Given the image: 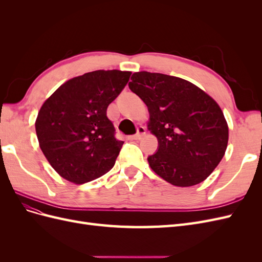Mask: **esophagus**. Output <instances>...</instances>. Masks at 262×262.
I'll use <instances>...</instances> for the list:
<instances>
[{
    "mask_svg": "<svg viewBox=\"0 0 262 262\" xmlns=\"http://www.w3.org/2000/svg\"><path fill=\"white\" fill-rule=\"evenodd\" d=\"M145 133H146V130H145L144 126H143V125H140V126H138L137 133L134 134V136L132 137V139H133V140H140L142 137L144 136Z\"/></svg>",
    "mask_w": 262,
    "mask_h": 262,
    "instance_id": "obj_1",
    "label": "esophagus"
}]
</instances>
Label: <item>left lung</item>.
<instances>
[{"instance_id":"left-lung-1","label":"left lung","mask_w":262,"mask_h":262,"mask_svg":"<svg viewBox=\"0 0 262 262\" xmlns=\"http://www.w3.org/2000/svg\"><path fill=\"white\" fill-rule=\"evenodd\" d=\"M129 89L145 102L158 146L147 157L158 176L177 187L207 179L223 158L228 126L216 101L180 77L137 72Z\"/></svg>"}]
</instances>
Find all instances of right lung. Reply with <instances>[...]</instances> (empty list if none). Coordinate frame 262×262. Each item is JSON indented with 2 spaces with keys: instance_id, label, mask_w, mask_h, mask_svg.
Wrapping results in <instances>:
<instances>
[{
  "instance_id": "1",
  "label": "right lung",
  "mask_w": 262,
  "mask_h": 262,
  "mask_svg": "<svg viewBox=\"0 0 262 262\" xmlns=\"http://www.w3.org/2000/svg\"><path fill=\"white\" fill-rule=\"evenodd\" d=\"M131 72L98 70L68 81L38 113L39 145L53 169L84 184L114 167L123 145L107 117V108L129 82Z\"/></svg>"
}]
</instances>
